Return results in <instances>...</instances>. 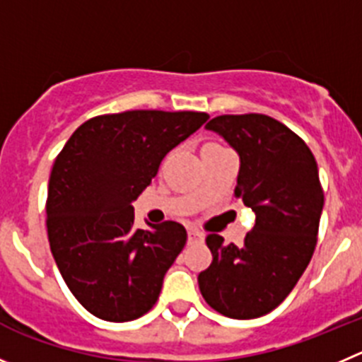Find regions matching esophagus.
I'll return each instance as SVG.
<instances>
[{"instance_id": "1", "label": "esophagus", "mask_w": 362, "mask_h": 362, "mask_svg": "<svg viewBox=\"0 0 362 362\" xmlns=\"http://www.w3.org/2000/svg\"><path fill=\"white\" fill-rule=\"evenodd\" d=\"M202 240H204V236H202L201 230L197 229H188V243H201Z\"/></svg>"}]
</instances>
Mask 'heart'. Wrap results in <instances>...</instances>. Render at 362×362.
I'll return each instance as SVG.
<instances>
[{
    "label": "heart",
    "mask_w": 362,
    "mask_h": 362,
    "mask_svg": "<svg viewBox=\"0 0 362 362\" xmlns=\"http://www.w3.org/2000/svg\"><path fill=\"white\" fill-rule=\"evenodd\" d=\"M213 146H218V144H215V142H209V144H206L204 147H213Z\"/></svg>",
    "instance_id": "1"
}]
</instances>
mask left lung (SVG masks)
Wrapping results in <instances>:
<instances>
[{"instance_id": "1", "label": "left lung", "mask_w": 362, "mask_h": 362, "mask_svg": "<svg viewBox=\"0 0 362 362\" xmlns=\"http://www.w3.org/2000/svg\"><path fill=\"white\" fill-rule=\"evenodd\" d=\"M240 154L235 197L256 213L242 245L206 236L213 261L199 274L209 308L236 320L274 311L308 268L318 242L323 188L308 144L263 113L218 115L206 124Z\"/></svg>"}]
</instances>
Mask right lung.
<instances>
[{
  "label": "right lung",
  "instance_id": "obj_1",
  "mask_svg": "<svg viewBox=\"0 0 362 362\" xmlns=\"http://www.w3.org/2000/svg\"><path fill=\"white\" fill-rule=\"evenodd\" d=\"M204 112L127 110L81 124L49 175L46 227L65 284L88 313L129 322L153 309L187 243L181 223L135 229L132 202L161 160L208 120Z\"/></svg>",
  "mask_w": 362,
  "mask_h": 362
}]
</instances>
